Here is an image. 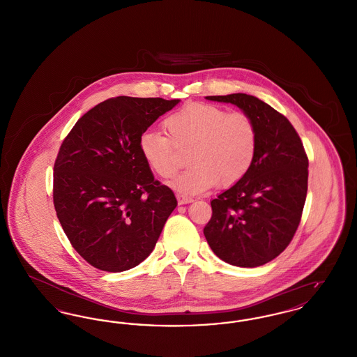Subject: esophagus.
I'll use <instances>...</instances> for the list:
<instances>
[{"instance_id": "1", "label": "esophagus", "mask_w": 357, "mask_h": 357, "mask_svg": "<svg viewBox=\"0 0 357 357\" xmlns=\"http://www.w3.org/2000/svg\"><path fill=\"white\" fill-rule=\"evenodd\" d=\"M176 199H178V204H191V202L194 201L192 198L186 197V195H181V194H178V195H176Z\"/></svg>"}]
</instances>
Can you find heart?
Here are the masks:
<instances>
[{
	"mask_svg": "<svg viewBox=\"0 0 357 357\" xmlns=\"http://www.w3.org/2000/svg\"><path fill=\"white\" fill-rule=\"evenodd\" d=\"M167 135L147 131L140 137V153L147 166L162 179H170L181 167L174 150H186L191 165L172 186L182 194H198L221 182L238 183L250 170L257 153V128L243 112H227L214 104L192 102L163 123Z\"/></svg>",
	"mask_w": 357,
	"mask_h": 357,
	"instance_id": "b5f03b06",
	"label": "heart"
}]
</instances>
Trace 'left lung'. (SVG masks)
Instances as JSON below:
<instances>
[{
	"label": "left lung",
	"mask_w": 357,
	"mask_h": 357,
	"mask_svg": "<svg viewBox=\"0 0 357 357\" xmlns=\"http://www.w3.org/2000/svg\"><path fill=\"white\" fill-rule=\"evenodd\" d=\"M237 105L255 121L257 153L249 172L211 201L204 234L214 255L241 266H261L281 255L301 221L307 156L294 127L269 104L246 93L206 96Z\"/></svg>",
	"instance_id": "8db88e82"
}]
</instances>
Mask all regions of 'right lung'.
I'll return each instance as SVG.
<instances>
[{
  "label": "right lung",
  "mask_w": 357,
  "mask_h": 357,
  "mask_svg": "<svg viewBox=\"0 0 357 357\" xmlns=\"http://www.w3.org/2000/svg\"><path fill=\"white\" fill-rule=\"evenodd\" d=\"M179 99L118 96L84 114L53 167V204L73 249L96 269L135 268L156 245L176 207L153 178L140 137Z\"/></svg>",
  "instance_id": "add662e5"
}]
</instances>
